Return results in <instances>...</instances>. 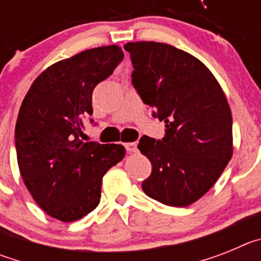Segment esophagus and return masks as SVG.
I'll return each instance as SVG.
<instances>
[{
	"instance_id": "1",
	"label": "esophagus",
	"mask_w": 261,
	"mask_h": 261,
	"mask_svg": "<svg viewBox=\"0 0 261 261\" xmlns=\"http://www.w3.org/2000/svg\"><path fill=\"white\" fill-rule=\"evenodd\" d=\"M124 146H125L128 153H135L137 150V144L136 142H126V144H124Z\"/></svg>"
}]
</instances>
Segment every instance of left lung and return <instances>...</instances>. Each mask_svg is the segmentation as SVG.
<instances>
[{
	"instance_id": "left-lung-1",
	"label": "left lung",
	"mask_w": 261,
	"mask_h": 261,
	"mask_svg": "<svg viewBox=\"0 0 261 261\" xmlns=\"http://www.w3.org/2000/svg\"><path fill=\"white\" fill-rule=\"evenodd\" d=\"M132 85L153 116L165 121L162 140L140 138L151 174L142 181L149 197L187 206L214 186L232 155L229 103L206 66L190 53L155 41L128 43Z\"/></svg>"
}]
</instances>
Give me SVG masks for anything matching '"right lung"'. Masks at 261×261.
I'll return each mask as SVG.
<instances>
[{
    "label": "right lung",
    "mask_w": 261,
    "mask_h": 261,
    "mask_svg": "<svg viewBox=\"0 0 261 261\" xmlns=\"http://www.w3.org/2000/svg\"><path fill=\"white\" fill-rule=\"evenodd\" d=\"M123 59L121 48L108 45L56 62L34 81L20 106L15 124L20 175L39 206L62 222L98 206L103 176L125 155L123 145L80 138L93 115L94 89Z\"/></svg>",
    "instance_id": "add662e5"
}]
</instances>
